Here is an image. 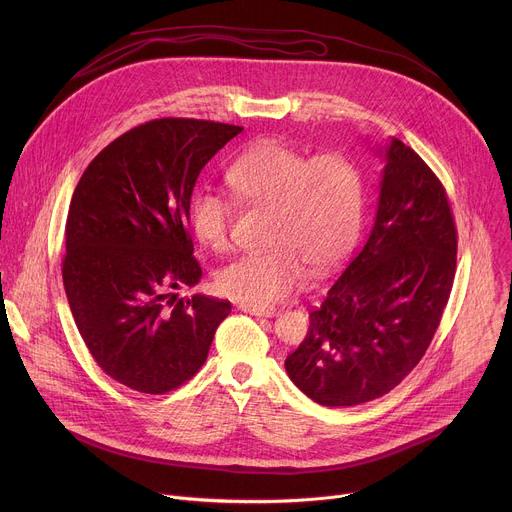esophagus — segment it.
<instances>
[{"instance_id":"34e87169","label":"esophagus","mask_w":512,"mask_h":512,"mask_svg":"<svg viewBox=\"0 0 512 512\" xmlns=\"http://www.w3.org/2000/svg\"><path fill=\"white\" fill-rule=\"evenodd\" d=\"M239 310L253 314V316H263V318H271L277 312L273 306H259V304H241Z\"/></svg>"}]
</instances>
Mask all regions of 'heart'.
I'll use <instances>...</instances> for the list:
<instances>
[{
  "mask_svg": "<svg viewBox=\"0 0 512 512\" xmlns=\"http://www.w3.org/2000/svg\"><path fill=\"white\" fill-rule=\"evenodd\" d=\"M233 192L249 202L271 204L269 251L243 255L218 271L223 294L247 304H273L306 279V267L326 273L350 253L362 218V178L338 152L308 156L263 139L227 170ZM233 206L218 192L202 190L190 204L196 241L221 253L229 247Z\"/></svg>",
  "mask_w": 512,
  "mask_h": 512,
  "instance_id": "b5f03b06",
  "label": "heart"
}]
</instances>
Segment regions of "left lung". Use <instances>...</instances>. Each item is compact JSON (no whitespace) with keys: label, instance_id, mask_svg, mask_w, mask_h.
<instances>
[{"label":"left lung","instance_id":"1","mask_svg":"<svg viewBox=\"0 0 512 512\" xmlns=\"http://www.w3.org/2000/svg\"><path fill=\"white\" fill-rule=\"evenodd\" d=\"M377 154L385 168L373 231L285 358L289 379L326 407L395 389L425 354L454 283L458 235L442 182L395 137Z\"/></svg>","mask_w":512,"mask_h":512}]
</instances>
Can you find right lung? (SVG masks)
I'll return each instance as SVG.
<instances>
[{"instance_id": "right-lung-1", "label": "right lung", "mask_w": 512, "mask_h": 512, "mask_svg": "<svg viewBox=\"0 0 512 512\" xmlns=\"http://www.w3.org/2000/svg\"><path fill=\"white\" fill-rule=\"evenodd\" d=\"M243 127L156 119L111 141L89 164L66 218L62 281L77 328L99 367L150 395L178 389L208 356L227 300L194 287L202 269L188 233L200 170Z\"/></svg>"}]
</instances>
